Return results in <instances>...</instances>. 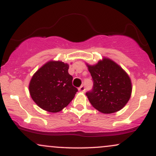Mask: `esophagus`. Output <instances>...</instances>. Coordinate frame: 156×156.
Segmentation results:
<instances>
[{"instance_id":"34e87169","label":"esophagus","mask_w":156,"mask_h":156,"mask_svg":"<svg viewBox=\"0 0 156 156\" xmlns=\"http://www.w3.org/2000/svg\"><path fill=\"white\" fill-rule=\"evenodd\" d=\"M78 90H79V92H85V87L84 86H80V87L78 88Z\"/></svg>"}]
</instances>
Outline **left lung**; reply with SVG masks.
<instances>
[{
    "label": "left lung",
    "mask_w": 156,
    "mask_h": 156,
    "mask_svg": "<svg viewBox=\"0 0 156 156\" xmlns=\"http://www.w3.org/2000/svg\"><path fill=\"white\" fill-rule=\"evenodd\" d=\"M87 67L92 76L93 89L87 92L92 105L103 114L121 110L130 100L132 83L129 76L119 64L108 58Z\"/></svg>",
    "instance_id": "8db88e82"
}]
</instances>
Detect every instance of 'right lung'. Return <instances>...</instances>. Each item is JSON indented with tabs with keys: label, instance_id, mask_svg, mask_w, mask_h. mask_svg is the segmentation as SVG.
I'll use <instances>...</instances> for the list:
<instances>
[{
	"label": "right lung",
	"instance_id": "add662e5",
	"mask_svg": "<svg viewBox=\"0 0 156 156\" xmlns=\"http://www.w3.org/2000/svg\"><path fill=\"white\" fill-rule=\"evenodd\" d=\"M69 64L49 61L41 67L30 80V95L36 104L48 112L56 113L67 106L78 89L73 86Z\"/></svg>",
	"mask_w": 156,
	"mask_h": 156
}]
</instances>
